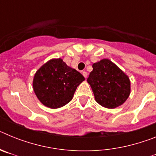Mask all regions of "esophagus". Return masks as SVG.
Here are the masks:
<instances>
[{"instance_id":"obj_1","label":"esophagus","mask_w":156,"mask_h":156,"mask_svg":"<svg viewBox=\"0 0 156 156\" xmlns=\"http://www.w3.org/2000/svg\"><path fill=\"white\" fill-rule=\"evenodd\" d=\"M82 74H83V76L85 77V78H87V73L86 71L83 72Z\"/></svg>"}]
</instances>
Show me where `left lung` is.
I'll return each instance as SVG.
<instances>
[{"label":"left lung","mask_w":156,"mask_h":156,"mask_svg":"<svg viewBox=\"0 0 156 156\" xmlns=\"http://www.w3.org/2000/svg\"><path fill=\"white\" fill-rule=\"evenodd\" d=\"M87 78L95 101L105 108H115L126 101L130 94L129 77L108 59L94 63Z\"/></svg>","instance_id":"1"}]
</instances>
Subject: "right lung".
Instances as JSON below:
<instances>
[{"mask_svg": "<svg viewBox=\"0 0 156 156\" xmlns=\"http://www.w3.org/2000/svg\"><path fill=\"white\" fill-rule=\"evenodd\" d=\"M84 80L82 74L67 66L62 59L54 58L37 70L33 87L44 105L58 108L69 102L76 87Z\"/></svg>", "mask_w": 156, "mask_h": 156, "instance_id": "add662e5", "label": "right lung"}]
</instances>
